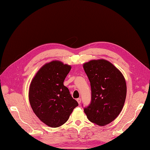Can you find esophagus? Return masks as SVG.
Returning <instances> with one entry per match:
<instances>
[{
  "mask_svg": "<svg viewBox=\"0 0 150 150\" xmlns=\"http://www.w3.org/2000/svg\"><path fill=\"white\" fill-rule=\"evenodd\" d=\"M77 102H78V103H79V104H80V103H81V99L80 98H79V99H77Z\"/></svg>",
  "mask_w": 150,
  "mask_h": 150,
  "instance_id": "34e87169",
  "label": "esophagus"
}]
</instances>
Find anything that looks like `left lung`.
<instances>
[{"label": "left lung", "instance_id": "1", "mask_svg": "<svg viewBox=\"0 0 150 150\" xmlns=\"http://www.w3.org/2000/svg\"><path fill=\"white\" fill-rule=\"evenodd\" d=\"M90 81L91 101L84 108L88 119L105 126L119 115L125 104L127 87L121 71L105 59L92 60L83 64Z\"/></svg>", "mask_w": 150, "mask_h": 150}]
</instances>
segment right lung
<instances>
[{
	"instance_id": "right-lung-1",
	"label": "right lung",
	"mask_w": 150,
	"mask_h": 150,
	"mask_svg": "<svg viewBox=\"0 0 150 150\" xmlns=\"http://www.w3.org/2000/svg\"><path fill=\"white\" fill-rule=\"evenodd\" d=\"M71 66L59 61L45 64L32 79L29 99L33 112L43 123L51 127L62 126L79 105L64 81Z\"/></svg>"
}]
</instances>
